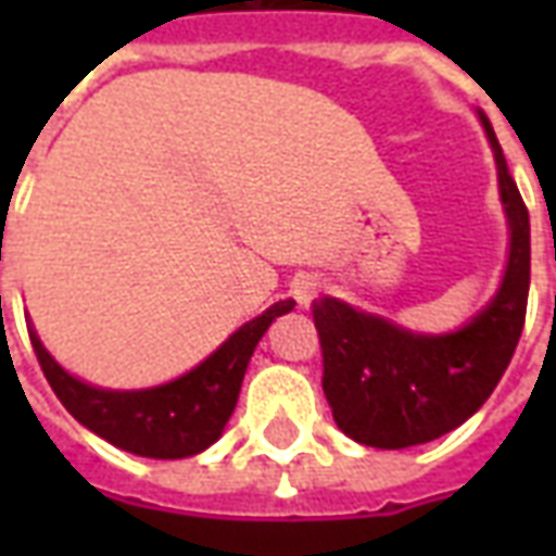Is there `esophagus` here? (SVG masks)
<instances>
[{
  "label": "esophagus",
  "mask_w": 556,
  "mask_h": 556,
  "mask_svg": "<svg viewBox=\"0 0 556 556\" xmlns=\"http://www.w3.org/2000/svg\"><path fill=\"white\" fill-rule=\"evenodd\" d=\"M315 294H318V282H315V279H301V282L294 286V298H298L303 306L313 301Z\"/></svg>",
  "instance_id": "1"
}]
</instances>
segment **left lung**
<instances>
[{"mask_svg":"<svg viewBox=\"0 0 556 556\" xmlns=\"http://www.w3.org/2000/svg\"><path fill=\"white\" fill-rule=\"evenodd\" d=\"M485 130L513 231L497 298L446 337H417L333 298L313 303L321 387L337 426L357 443L405 450L458 429L485 405L513 361L530 291V214L489 122Z\"/></svg>","mask_w":556,"mask_h":556,"instance_id":"1","label":"left lung"}]
</instances>
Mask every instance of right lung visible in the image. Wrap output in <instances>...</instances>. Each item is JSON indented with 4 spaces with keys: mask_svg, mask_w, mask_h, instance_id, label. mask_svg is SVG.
<instances>
[{
    "mask_svg": "<svg viewBox=\"0 0 556 556\" xmlns=\"http://www.w3.org/2000/svg\"><path fill=\"white\" fill-rule=\"evenodd\" d=\"M291 306L294 301L274 303L265 315L235 330L205 363H199L193 372L181 375L178 381L130 393L83 384L47 354L31 327L29 339L43 378L50 381L59 402L86 429L134 455L187 458L207 450L223 434L238 405L243 372L258 339L265 337L270 321L289 313Z\"/></svg>",
    "mask_w": 556,
    "mask_h": 556,
    "instance_id": "1",
    "label": "right lung"
}]
</instances>
